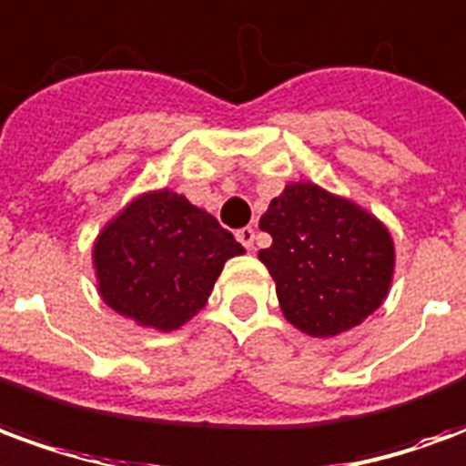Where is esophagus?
Here are the masks:
<instances>
[{"label": "esophagus", "instance_id": "esophagus-1", "mask_svg": "<svg viewBox=\"0 0 466 466\" xmlns=\"http://www.w3.org/2000/svg\"><path fill=\"white\" fill-rule=\"evenodd\" d=\"M254 237H257L254 227H242V229H237V239H239V244L247 247V249H252L254 247Z\"/></svg>", "mask_w": 466, "mask_h": 466}]
</instances>
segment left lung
I'll list each match as a JSON object with an SVG mask.
<instances>
[{"mask_svg":"<svg viewBox=\"0 0 466 466\" xmlns=\"http://www.w3.org/2000/svg\"><path fill=\"white\" fill-rule=\"evenodd\" d=\"M259 227L272 234V247L259 259L297 329L334 337L384 302L394 269L391 237L357 204L312 182L289 184Z\"/></svg>","mask_w":466,"mask_h":466,"instance_id":"left-lung-1","label":"left lung"}]
</instances>
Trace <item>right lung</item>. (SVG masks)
Instances as JSON below:
<instances>
[{
	"mask_svg": "<svg viewBox=\"0 0 466 466\" xmlns=\"http://www.w3.org/2000/svg\"><path fill=\"white\" fill-rule=\"evenodd\" d=\"M242 244L179 194H144L95 244L99 294L142 327L177 329L207 304L224 262Z\"/></svg>",
	"mask_w": 466,
	"mask_h": 466,
	"instance_id": "1",
	"label": "right lung"
}]
</instances>
